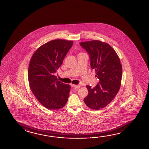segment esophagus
<instances>
[{
	"mask_svg": "<svg viewBox=\"0 0 149 149\" xmlns=\"http://www.w3.org/2000/svg\"><path fill=\"white\" fill-rule=\"evenodd\" d=\"M73 86L74 87L76 88H79L81 87L80 85H73Z\"/></svg>",
	"mask_w": 149,
	"mask_h": 149,
	"instance_id": "esophagus-1",
	"label": "esophagus"
}]
</instances>
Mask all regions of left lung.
I'll return each instance as SVG.
<instances>
[{
  "mask_svg": "<svg viewBox=\"0 0 149 149\" xmlns=\"http://www.w3.org/2000/svg\"><path fill=\"white\" fill-rule=\"evenodd\" d=\"M88 53L91 66L96 72L99 83L94 87L87 85L88 94L84 101L91 109L99 110L110 104L119 91L122 65L115 50L99 40L80 43Z\"/></svg>",
  "mask_w": 149,
  "mask_h": 149,
  "instance_id": "obj_1",
  "label": "left lung"
}]
</instances>
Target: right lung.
I'll use <instances>...</instances> for the list:
<instances>
[{
    "mask_svg": "<svg viewBox=\"0 0 149 149\" xmlns=\"http://www.w3.org/2000/svg\"><path fill=\"white\" fill-rule=\"evenodd\" d=\"M73 44L72 41L57 39L40 47L32 56L28 81L32 93L45 108L58 110L68 100L71 86L58 80L54 73Z\"/></svg>",
    "mask_w": 149,
    "mask_h": 149,
    "instance_id": "1",
    "label": "right lung"
}]
</instances>
